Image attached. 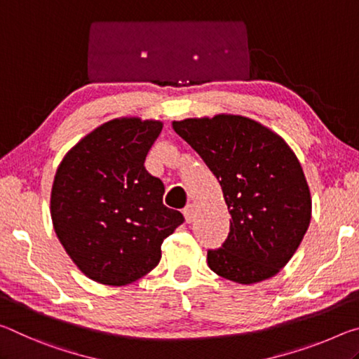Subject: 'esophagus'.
Instances as JSON below:
<instances>
[{
  "mask_svg": "<svg viewBox=\"0 0 359 359\" xmlns=\"http://www.w3.org/2000/svg\"><path fill=\"white\" fill-rule=\"evenodd\" d=\"M183 215L187 222H191L194 219V216H196V210H194V205H187V207L183 210Z\"/></svg>",
  "mask_w": 359,
  "mask_h": 359,
  "instance_id": "obj_1",
  "label": "esophagus"
}]
</instances>
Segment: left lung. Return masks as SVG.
<instances>
[{"instance_id": "obj_1", "label": "left lung", "mask_w": 359, "mask_h": 359, "mask_svg": "<svg viewBox=\"0 0 359 359\" xmlns=\"http://www.w3.org/2000/svg\"><path fill=\"white\" fill-rule=\"evenodd\" d=\"M173 130L219 180L231 232L208 251V267L240 285L272 278L301 245L312 196L301 162L272 128L240 114L187 117Z\"/></svg>"}]
</instances>
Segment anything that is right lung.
<instances>
[{"instance_id": "right-lung-1", "label": "right lung", "mask_w": 359, "mask_h": 359, "mask_svg": "<svg viewBox=\"0 0 359 359\" xmlns=\"http://www.w3.org/2000/svg\"><path fill=\"white\" fill-rule=\"evenodd\" d=\"M163 122L117 117L78 141L58 165L50 218L86 277L126 286L161 261V245L183 215L163 205L165 187L144 168Z\"/></svg>"}]
</instances>
